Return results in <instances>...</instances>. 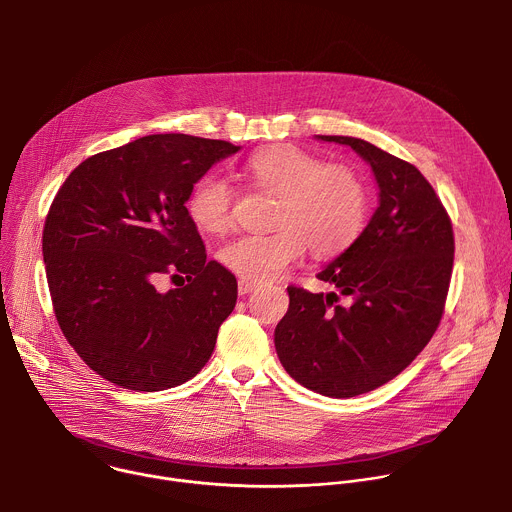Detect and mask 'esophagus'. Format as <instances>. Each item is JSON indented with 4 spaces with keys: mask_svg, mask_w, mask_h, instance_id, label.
<instances>
[{
    "mask_svg": "<svg viewBox=\"0 0 512 512\" xmlns=\"http://www.w3.org/2000/svg\"><path fill=\"white\" fill-rule=\"evenodd\" d=\"M255 287H257L255 281H251V279H239V296L251 294V291H253Z\"/></svg>",
    "mask_w": 512,
    "mask_h": 512,
    "instance_id": "obj_1",
    "label": "esophagus"
}]
</instances>
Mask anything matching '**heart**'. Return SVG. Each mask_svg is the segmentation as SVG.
Wrapping results in <instances>:
<instances>
[{
	"label": "heart",
	"instance_id": "b5f03b06",
	"mask_svg": "<svg viewBox=\"0 0 512 512\" xmlns=\"http://www.w3.org/2000/svg\"><path fill=\"white\" fill-rule=\"evenodd\" d=\"M247 174L265 192L279 196L275 233H247L221 249V261L243 279L265 281L296 263L306 247L328 259L344 253L360 237L369 216V190L348 166L289 145L255 154ZM239 192L216 172L200 176L186 198L190 221L204 233L221 235L235 223Z\"/></svg>",
	"mask_w": 512,
	"mask_h": 512
}]
</instances>
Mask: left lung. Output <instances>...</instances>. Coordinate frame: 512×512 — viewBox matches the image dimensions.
I'll use <instances>...</instances> for the list:
<instances>
[{"label":"left lung","instance_id":"8db88e82","mask_svg":"<svg viewBox=\"0 0 512 512\" xmlns=\"http://www.w3.org/2000/svg\"><path fill=\"white\" fill-rule=\"evenodd\" d=\"M318 139L350 145L367 160L381 202L354 245L316 275L338 294L287 287L289 310L275 328V350L291 379L346 399L395 379L435 334L452 279L454 229L413 164L364 139Z\"/></svg>","mask_w":512,"mask_h":512}]
</instances>
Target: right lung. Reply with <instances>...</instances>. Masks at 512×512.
Wrapping results in <instances>:
<instances>
[{
    "label": "right lung",
    "instance_id": "add662e5",
    "mask_svg": "<svg viewBox=\"0 0 512 512\" xmlns=\"http://www.w3.org/2000/svg\"><path fill=\"white\" fill-rule=\"evenodd\" d=\"M237 152L223 139L145 135L87 158L58 188L42 233L52 308L68 344L103 379L164 391L208 362L235 310L237 279L206 259L186 198ZM162 274L189 283L160 295Z\"/></svg>",
    "mask_w": 512,
    "mask_h": 512
}]
</instances>
